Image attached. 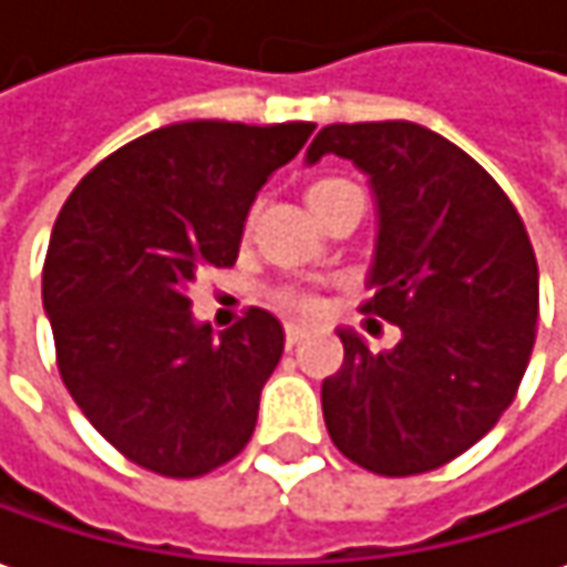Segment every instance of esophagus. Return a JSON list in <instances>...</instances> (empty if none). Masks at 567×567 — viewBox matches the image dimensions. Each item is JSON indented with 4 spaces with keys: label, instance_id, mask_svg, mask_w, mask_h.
<instances>
[{
    "label": "esophagus",
    "instance_id": "esophagus-1",
    "mask_svg": "<svg viewBox=\"0 0 567 567\" xmlns=\"http://www.w3.org/2000/svg\"><path fill=\"white\" fill-rule=\"evenodd\" d=\"M307 338H310V332L303 326H285V344L288 348H298L300 341H307Z\"/></svg>",
    "mask_w": 567,
    "mask_h": 567
}]
</instances>
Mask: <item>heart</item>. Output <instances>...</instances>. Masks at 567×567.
<instances>
[{"label":"heart","mask_w":567,"mask_h":567,"mask_svg":"<svg viewBox=\"0 0 567 567\" xmlns=\"http://www.w3.org/2000/svg\"><path fill=\"white\" fill-rule=\"evenodd\" d=\"M338 183H341V179H319V183H313V186L307 188V202L316 198L319 192L338 186ZM272 303L288 310V313L300 316H313L316 310H319V298H316L313 291H303V288H279V291L272 295Z\"/></svg>","instance_id":"b5f03b06"}]
</instances>
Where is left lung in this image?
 Masks as SVG:
<instances>
[{"label":"left lung","mask_w":567,"mask_h":567,"mask_svg":"<svg viewBox=\"0 0 567 567\" xmlns=\"http://www.w3.org/2000/svg\"><path fill=\"white\" fill-rule=\"evenodd\" d=\"M353 161L379 214L365 313L400 326L372 353L341 329L322 381L334 446L375 475H422L477 444L509 410L540 313V272L506 192L450 138L410 121L332 123L307 148Z\"/></svg>","instance_id":"1"}]
</instances>
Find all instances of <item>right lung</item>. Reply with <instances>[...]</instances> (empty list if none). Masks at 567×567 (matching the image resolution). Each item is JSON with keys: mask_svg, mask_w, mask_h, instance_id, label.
<instances>
[{"mask_svg": "<svg viewBox=\"0 0 567 567\" xmlns=\"http://www.w3.org/2000/svg\"><path fill=\"white\" fill-rule=\"evenodd\" d=\"M316 123L186 121L107 154L64 202L42 267L58 372L92 429L164 477L238 456L285 348L260 307L214 334L192 316L204 267H233L245 219Z\"/></svg>", "mask_w": 567, "mask_h": 567, "instance_id": "add662e5", "label": "right lung"}]
</instances>
